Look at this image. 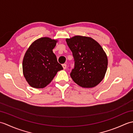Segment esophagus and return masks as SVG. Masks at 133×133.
Here are the masks:
<instances>
[{
  "label": "esophagus",
  "instance_id": "34e87169",
  "mask_svg": "<svg viewBox=\"0 0 133 133\" xmlns=\"http://www.w3.org/2000/svg\"><path fill=\"white\" fill-rule=\"evenodd\" d=\"M62 67H63V69H66V67H67V65L66 64H62Z\"/></svg>",
  "mask_w": 133,
  "mask_h": 133
}]
</instances>
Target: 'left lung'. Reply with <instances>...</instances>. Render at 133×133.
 <instances>
[{"label":"left lung","instance_id":"left-lung-1","mask_svg":"<svg viewBox=\"0 0 133 133\" xmlns=\"http://www.w3.org/2000/svg\"><path fill=\"white\" fill-rule=\"evenodd\" d=\"M66 41L74 59V67L70 73L72 80L82 87L97 86L105 75L108 63L102 47L87 36H75Z\"/></svg>","mask_w":133,"mask_h":133}]
</instances>
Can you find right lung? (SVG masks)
<instances>
[{"label":"right lung","instance_id":"add662e5","mask_svg":"<svg viewBox=\"0 0 133 133\" xmlns=\"http://www.w3.org/2000/svg\"><path fill=\"white\" fill-rule=\"evenodd\" d=\"M56 42L49 38H41L34 42L27 50L23 61V72L31 87L44 88L58 71L63 69L52 51Z\"/></svg>","mask_w":133,"mask_h":133}]
</instances>
